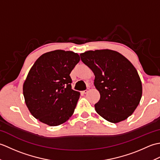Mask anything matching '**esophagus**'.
Wrapping results in <instances>:
<instances>
[{
	"instance_id": "34e87169",
	"label": "esophagus",
	"mask_w": 160,
	"mask_h": 160,
	"mask_svg": "<svg viewBox=\"0 0 160 160\" xmlns=\"http://www.w3.org/2000/svg\"><path fill=\"white\" fill-rule=\"evenodd\" d=\"M88 92H89V91H88V90H84V91H82V93H84V94H87Z\"/></svg>"
}]
</instances>
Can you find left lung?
<instances>
[{"mask_svg":"<svg viewBox=\"0 0 160 160\" xmlns=\"http://www.w3.org/2000/svg\"><path fill=\"white\" fill-rule=\"evenodd\" d=\"M80 58L95 75L94 85L100 94L95 104L97 113L112 123L126 120L142 98L136 69L122 54L109 49L89 51L81 53Z\"/></svg>","mask_w":160,"mask_h":160,"instance_id":"obj_1","label":"left lung"}]
</instances>
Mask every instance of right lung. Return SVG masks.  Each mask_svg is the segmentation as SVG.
Segmentation results:
<instances>
[{
  "label": "right lung",
  "instance_id": "add662e5",
  "mask_svg": "<svg viewBox=\"0 0 160 160\" xmlns=\"http://www.w3.org/2000/svg\"><path fill=\"white\" fill-rule=\"evenodd\" d=\"M78 53L63 50L40 56L23 84V96L30 113L42 123L58 126L73 115L80 93L71 89V71L79 62Z\"/></svg>",
  "mask_w": 160,
  "mask_h": 160
}]
</instances>
